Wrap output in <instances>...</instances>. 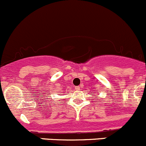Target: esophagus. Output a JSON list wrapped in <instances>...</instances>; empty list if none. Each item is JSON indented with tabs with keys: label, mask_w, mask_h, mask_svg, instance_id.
<instances>
[{
	"label": "esophagus",
	"mask_w": 146,
	"mask_h": 146,
	"mask_svg": "<svg viewBox=\"0 0 146 146\" xmlns=\"http://www.w3.org/2000/svg\"><path fill=\"white\" fill-rule=\"evenodd\" d=\"M75 88H76V90H80V86H76Z\"/></svg>",
	"instance_id": "34e87169"
}]
</instances>
